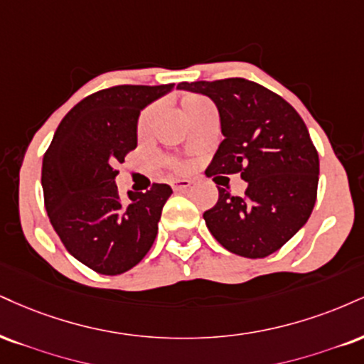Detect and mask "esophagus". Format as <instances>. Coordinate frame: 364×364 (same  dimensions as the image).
Segmentation results:
<instances>
[{"instance_id": "1", "label": "esophagus", "mask_w": 364, "mask_h": 364, "mask_svg": "<svg viewBox=\"0 0 364 364\" xmlns=\"http://www.w3.org/2000/svg\"><path fill=\"white\" fill-rule=\"evenodd\" d=\"M171 186H173L174 191H186L191 186V181L190 179H173Z\"/></svg>"}]
</instances>
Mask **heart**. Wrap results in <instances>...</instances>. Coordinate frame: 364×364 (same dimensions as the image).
I'll return each instance as SVG.
<instances>
[{"label": "heart", "instance_id": "b5f03b06", "mask_svg": "<svg viewBox=\"0 0 364 364\" xmlns=\"http://www.w3.org/2000/svg\"><path fill=\"white\" fill-rule=\"evenodd\" d=\"M210 105L208 100H205L203 96H198V95H185L181 98V110H183V115L186 118H190L193 113H196L198 110H201L203 107H207ZM156 110L157 107L156 105H151V107H147L146 110L140 113L139 117V122H137V130L139 134H146L149 130V127H151L152 120H154V115H156Z\"/></svg>", "mask_w": 364, "mask_h": 364}]
</instances>
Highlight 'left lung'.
Wrapping results in <instances>:
<instances>
[{"label": "left lung", "mask_w": 364, "mask_h": 364, "mask_svg": "<svg viewBox=\"0 0 364 364\" xmlns=\"http://www.w3.org/2000/svg\"><path fill=\"white\" fill-rule=\"evenodd\" d=\"M178 90L208 96L220 115L224 140L208 176L240 173L247 183L244 196L218 186L217 205L203 213L208 230L237 256L278 251L307 224L317 198L318 154L307 125L282 96L242 77L179 82Z\"/></svg>", "instance_id": "left-lung-1"}]
</instances>
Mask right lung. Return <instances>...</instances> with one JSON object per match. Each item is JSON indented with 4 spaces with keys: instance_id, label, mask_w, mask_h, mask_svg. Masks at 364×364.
Returning <instances> with one entry per match:
<instances>
[{
    "instance_id": "obj_1",
    "label": "right lung",
    "mask_w": 364,
    "mask_h": 364,
    "mask_svg": "<svg viewBox=\"0 0 364 364\" xmlns=\"http://www.w3.org/2000/svg\"><path fill=\"white\" fill-rule=\"evenodd\" d=\"M174 85L113 86L86 96L57 127L42 163L47 215L69 252L102 274H122L154 244L169 185L118 195L115 166L137 147L144 108Z\"/></svg>"
}]
</instances>
